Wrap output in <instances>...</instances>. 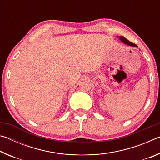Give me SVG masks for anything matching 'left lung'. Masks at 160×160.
I'll return each mask as SVG.
<instances>
[{
	"instance_id": "1",
	"label": "left lung",
	"mask_w": 160,
	"mask_h": 160,
	"mask_svg": "<svg viewBox=\"0 0 160 160\" xmlns=\"http://www.w3.org/2000/svg\"><path fill=\"white\" fill-rule=\"evenodd\" d=\"M119 38V39L121 40V42H122L123 44H125L126 45L128 46H131V47H137V45H135V44H132V43H131V42H129L128 39H126L125 37H117Z\"/></svg>"
}]
</instances>
